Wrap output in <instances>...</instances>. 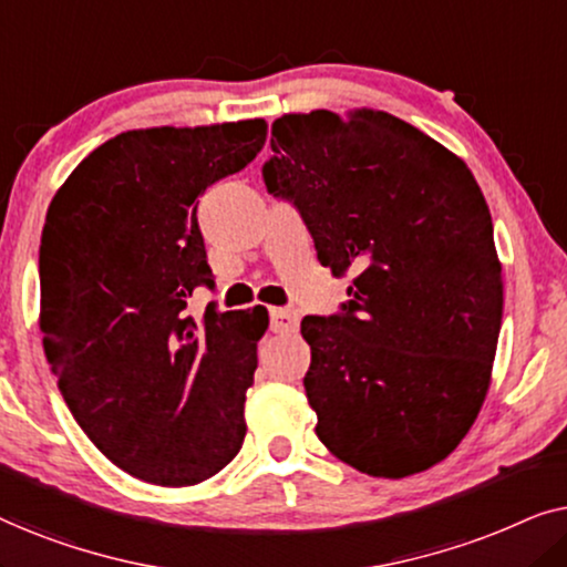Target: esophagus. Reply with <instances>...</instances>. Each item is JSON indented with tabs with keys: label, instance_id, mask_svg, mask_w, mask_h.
I'll list each match as a JSON object with an SVG mask.
<instances>
[{
	"label": "esophagus",
	"instance_id": "esophagus-1",
	"mask_svg": "<svg viewBox=\"0 0 567 567\" xmlns=\"http://www.w3.org/2000/svg\"><path fill=\"white\" fill-rule=\"evenodd\" d=\"M299 328V315L293 309H270V330L293 332Z\"/></svg>",
	"mask_w": 567,
	"mask_h": 567
}]
</instances>
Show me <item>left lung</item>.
I'll use <instances>...</instances> for the list:
<instances>
[{
    "label": "left lung",
    "instance_id": "left-lung-1",
    "mask_svg": "<svg viewBox=\"0 0 567 567\" xmlns=\"http://www.w3.org/2000/svg\"><path fill=\"white\" fill-rule=\"evenodd\" d=\"M268 190L317 258L353 276L343 315L305 317L317 436L371 477L444 462L483 408L503 320L491 208L462 157L374 107L286 113Z\"/></svg>",
    "mask_w": 567,
    "mask_h": 567
}]
</instances>
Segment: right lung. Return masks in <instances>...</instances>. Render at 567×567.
Segmentation results:
<instances>
[{
    "label": "right lung",
    "mask_w": 567,
    "mask_h": 567,
    "mask_svg": "<svg viewBox=\"0 0 567 567\" xmlns=\"http://www.w3.org/2000/svg\"><path fill=\"white\" fill-rule=\"evenodd\" d=\"M262 118L123 131L53 196L41 239L45 359L92 444L162 487L204 483L245 441L262 307L188 317L212 286L198 198L258 157Z\"/></svg>",
    "instance_id": "obj_1"
}]
</instances>
